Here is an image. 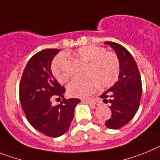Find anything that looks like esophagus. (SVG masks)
Returning a JSON list of instances; mask_svg holds the SVG:
<instances>
[{
  "label": "esophagus",
  "instance_id": "1",
  "mask_svg": "<svg viewBox=\"0 0 160 160\" xmlns=\"http://www.w3.org/2000/svg\"><path fill=\"white\" fill-rule=\"evenodd\" d=\"M83 101L87 104H89L90 105H96L95 101L92 99H83Z\"/></svg>",
  "mask_w": 160,
  "mask_h": 160
}]
</instances>
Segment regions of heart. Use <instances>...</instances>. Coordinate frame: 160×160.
I'll return each mask as SVG.
<instances>
[{
    "label": "heart",
    "instance_id": "b5f03b06",
    "mask_svg": "<svg viewBox=\"0 0 160 160\" xmlns=\"http://www.w3.org/2000/svg\"><path fill=\"white\" fill-rule=\"evenodd\" d=\"M73 54L87 63V66L84 70L85 78L72 80L68 85V92L72 97H87L96 91L99 84L102 88H109L118 78L120 62L113 52L99 46L88 45L80 47ZM65 61V55L59 54L51 62V73L59 83L68 80V75L63 71Z\"/></svg>",
    "mask_w": 160,
    "mask_h": 160
}]
</instances>
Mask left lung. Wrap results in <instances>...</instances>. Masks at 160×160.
Listing matches in <instances>:
<instances>
[{
  "mask_svg": "<svg viewBox=\"0 0 160 160\" xmlns=\"http://www.w3.org/2000/svg\"><path fill=\"white\" fill-rule=\"evenodd\" d=\"M115 51L120 62L118 80L100 97L104 101L109 98L112 115L105 125L109 129H119L134 117L139 107L142 96V80L139 71L131 54L123 46L105 42Z\"/></svg>",
  "mask_w": 160,
  "mask_h": 160,
  "instance_id": "1",
  "label": "left lung"
}]
</instances>
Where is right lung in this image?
I'll return each mask as SVG.
<instances>
[{
  "mask_svg": "<svg viewBox=\"0 0 160 160\" xmlns=\"http://www.w3.org/2000/svg\"><path fill=\"white\" fill-rule=\"evenodd\" d=\"M59 49H45L33 55L25 67L19 85V98L26 118L34 129L49 137L63 135L70 127L77 98H63L53 106L51 100L63 97L65 88L53 76L51 64Z\"/></svg>",
  "mask_w": 160,
  "mask_h": 160,
  "instance_id": "obj_1",
  "label": "right lung"
}]
</instances>
